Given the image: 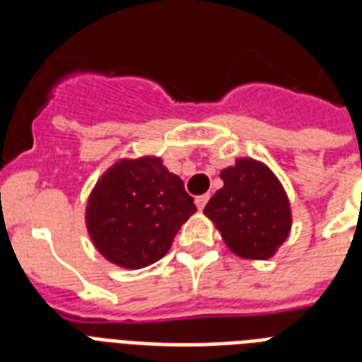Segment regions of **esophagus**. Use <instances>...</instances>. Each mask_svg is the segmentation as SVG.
I'll use <instances>...</instances> for the list:
<instances>
[{"label": "esophagus", "instance_id": "esophagus-1", "mask_svg": "<svg viewBox=\"0 0 362 362\" xmlns=\"http://www.w3.org/2000/svg\"><path fill=\"white\" fill-rule=\"evenodd\" d=\"M210 195L209 193H204V195H199V197H195V204H197L199 210H203L204 206H206V203H209Z\"/></svg>", "mask_w": 362, "mask_h": 362}]
</instances>
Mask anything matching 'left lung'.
Masks as SVG:
<instances>
[{"label":"left lung","mask_w":362,"mask_h":362,"mask_svg":"<svg viewBox=\"0 0 362 362\" xmlns=\"http://www.w3.org/2000/svg\"><path fill=\"white\" fill-rule=\"evenodd\" d=\"M220 176L223 187L204 206V216L238 257L264 261L276 255L293 223L289 197L278 176L253 158H238Z\"/></svg>","instance_id":"1"}]
</instances>
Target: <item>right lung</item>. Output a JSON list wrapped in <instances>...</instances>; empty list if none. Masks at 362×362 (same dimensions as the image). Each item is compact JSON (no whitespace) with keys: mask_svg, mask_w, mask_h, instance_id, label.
Returning a JSON list of instances; mask_svg holds the SVG:
<instances>
[{"mask_svg":"<svg viewBox=\"0 0 362 362\" xmlns=\"http://www.w3.org/2000/svg\"><path fill=\"white\" fill-rule=\"evenodd\" d=\"M197 206L180 176L158 156L118 159L93 186L86 229L93 246L122 269H144L169 252Z\"/></svg>","mask_w":362,"mask_h":362,"instance_id":"1","label":"right lung"}]
</instances>
